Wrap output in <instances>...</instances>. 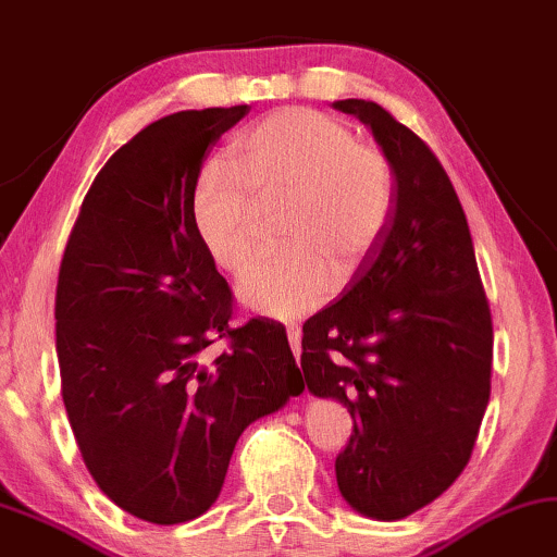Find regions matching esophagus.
I'll return each instance as SVG.
<instances>
[{"mask_svg": "<svg viewBox=\"0 0 557 557\" xmlns=\"http://www.w3.org/2000/svg\"><path fill=\"white\" fill-rule=\"evenodd\" d=\"M287 339H289V347H293L295 358L300 360V330H297L295 325L287 327Z\"/></svg>", "mask_w": 557, "mask_h": 557, "instance_id": "esophagus-1", "label": "esophagus"}]
</instances>
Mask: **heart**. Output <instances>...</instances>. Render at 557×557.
<instances>
[{
    "instance_id": "b5f03b06",
    "label": "heart",
    "mask_w": 557,
    "mask_h": 557,
    "mask_svg": "<svg viewBox=\"0 0 557 557\" xmlns=\"http://www.w3.org/2000/svg\"><path fill=\"white\" fill-rule=\"evenodd\" d=\"M395 205L393 168L350 124L307 107L255 122L212 162L193 189V225L205 252L227 275L255 255L260 210H277V255L255 262L237 287L252 312L289 320L320 307L350 282L383 243Z\"/></svg>"
}]
</instances>
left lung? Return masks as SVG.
Segmentation results:
<instances>
[{
	"mask_svg": "<svg viewBox=\"0 0 557 557\" xmlns=\"http://www.w3.org/2000/svg\"><path fill=\"white\" fill-rule=\"evenodd\" d=\"M372 129L395 177L377 250L337 302L302 325V375L352 414L335 460L355 510L400 520L468 465L491 400L493 320L462 205L410 127L368 99L332 104Z\"/></svg>",
	"mask_w": 557,
	"mask_h": 557,
	"instance_id": "left-lung-1",
	"label": "left lung"
}]
</instances>
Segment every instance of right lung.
<instances>
[{
	"instance_id": "right-lung-1",
	"label": "right lung",
	"mask_w": 557,
	"mask_h": 557,
	"mask_svg": "<svg viewBox=\"0 0 557 557\" xmlns=\"http://www.w3.org/2000/svg\"><path fill=\"white\" fill-rule=\"evenodd\" d=\"M247 104L174 112L92 182L57 280L62 400L89 475L154 525L210 510L243 430L300 395L287 332L232 325V293L193 225L205 154ZM228 347L212 354L209 345Z\"/></svg>"
}]
</instances>
